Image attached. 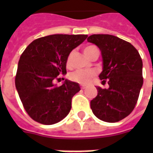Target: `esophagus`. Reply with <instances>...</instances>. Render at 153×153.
I'll return each mask as SVG.
<instances>
[{
	"mask_svg": "<svg viewBox=\"0 0 153 153\" xmlns=\"http://www.w3.org/2000/svg\"><path fill=\"white\" fill-rule=\"evenodd\" d=\"M81 88L82 89V90H84V89L86 88V86H85V85H81Z\"/></svg>",
	"mask_w": 153,
	"mask_h": 153,
	"instance_id": "esophagus-1",
	"label": "esophagus"
}]
</instances>
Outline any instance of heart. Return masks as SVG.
I'll list each match as a JSON object with an SVG mask.
<instances>
[{"mask_svg":"<svg viewBox=\"0 0 153 153\" xmlns=\"http://www.w3.org/2000/svg\"><path fill=\"white\" fill-rule=\"evenodd\" d=\"M96 52H98V48L94 46H87L84 49V54L90 58L91 55ZM74 55V51H71L67 59V66L70 67L71 66L72 58ZM95 75V72L92 71H85V70H78L76 71L73 72L70 74V79L79 83L88 84L91 82V79Z\"/></svg>","mask_w":153,"mask_h":153,"instance_id":"obj_1","label":"heart"}]
</instances>
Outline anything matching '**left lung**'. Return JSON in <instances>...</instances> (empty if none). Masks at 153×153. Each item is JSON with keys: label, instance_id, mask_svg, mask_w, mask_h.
I'll list each match as a JSON object with an SVG mask.
<instances>
[{"label": "left lung", "instance_id": "1", "mask_svg": "<svg viewBox=\"0 0 153 153\" xmlns=\"http://www.w3.org/2000/svg\"><path fill=\"white\" fill-rule=\"evenodd\" d=\"M87 41L102 53V71L99 78L107 80L108 89L99 86L91 108L98 119L114 123L129 115L135 107L143 85L142 59L128 42L112 35L94 34Z\"/></svg>", "mask_w": 153, "mask_h": 153}]
</instances>
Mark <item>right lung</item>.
Returning a JSON list of instances; mask_svg holds the SVG:
<instances>
[{
    "label": "right lung",
    "instance_id": "right-lung-1",
    "mask_svg": "<svg viewBox=\"0 0 153 153\" xmlns=\"http://www.w3.org/2000/svg\"><path fill=\"white\" fill-rule=\"evenodd\" d=\"M87 35L55 34L35 39L20 55L16 88L24 108L34 121L53 125L65 118L71 109L79 84L66 79L56 86L54 79L67 74V59Z\"/></svg>",
    "mask_w": 153,
    "mask_h": 153
}]
</instances>
